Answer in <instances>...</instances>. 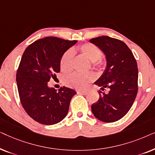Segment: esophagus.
I'll return each mask as SVG.
<instances>
[{"label": "esophagus", "instance_id": "34e87169", "mask_svg": "<svg viewBox=\"0 0 155 155\" xmlns=\"http://www.w3.org/2000/svg\"><path fill=\"white\" fill-rule=\"evenodd\" d=\"M77 93H78V94H80L85 95V94H87V91H83V90H78Z\"/></svg>", "mask_w": 155, "mask_h": 155}]
</instances>
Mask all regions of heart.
<instances>
[{"instance_id": "obj_1", "label": "heart", "mask_w": 155, "mask_h": 155, "mask_svg": "<svg viewBox=\"0 0 155 155\" xmlns=\"http://www.w3.org/2000/svg\"><path fill=\"white\" fill-rule=\"evenodd\" d=\"M78 51L90 61L92 67L99 71L104 68L105 64L101 59L102 52L98 46L92 43H84L78 47ZM73 54L71 51H67L62 55L59 62L61 71L64 73L71 71ZM94 80V75L88 72L86 73H73L67 76L64 80L65 85L76 90H84L90 82Z\"/></svg>"}]
</instances>
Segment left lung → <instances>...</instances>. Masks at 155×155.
<instances>
[{
    "label": "left lung",
    "instance_id": "1",
    "mask_svg": "<svg viewBox=\"0 0 155 155\" xmlns=\"http://www.w3.org/2000/svg\"><path fill=\"white\" fill-rule=\"evenodd\" d=\"M105 54L107 65L94 82L101 87L99 98L91 107L94 116L103 122L112 123L128 113L136 97L138 69L132 51L124 41L108 36L90 39ZM110 90L107 94L103 92Z\"/></svg>",
    "mask_w": 155,
    "mask_h": 155
}]
</instances>
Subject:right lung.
<instances>
[{
    "label": "right lung",
    "mask_w": 155,
    "mask_h": 155,
    "mask_svg": "<svg viewBox=\"0 0 155 155\" xmlns=\"http://www.w3.org/2000/svg\"><path fill=\"white\" fill-rule=\"evenodd\" d=\"M76 43L48 37L33 42L23 53L16 74L19 97L27 114L39 124H58L67 115L75 91L65 87L57 91L48 82L60 72L62 55Z\"/></svg>",
    "instance_id": "obj_1"
}]
</instances>
